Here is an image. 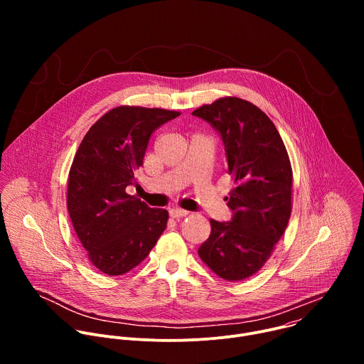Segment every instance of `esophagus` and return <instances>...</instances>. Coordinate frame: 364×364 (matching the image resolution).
I'll return each mask as SVG.
<instances>
[{"instance_id":"obj_1","label":"esophagus","mask_w":364,"mask_h":364,"mask_svg":"<svg viewBox=\"0 0 364 364\" xmlns=\"http://www.w3.org/2000/svg\"><path fill=\"white\" fill-rule=\"evenodd\" d=\"M188 212L187 210H183V209H178V207H173V209H170V216L174 218V219H178V218H184L187 216Z\"/></svg>"}]
</instances>
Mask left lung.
<instances>
[{
    "instance_id": "1",
    "label": "left lung",
    "mask_w": 364,
    "mask_h": 364,
    "mask_svg": "<svg viewBox=\"0 0 364 364\" xmlns=\"http://www.w3.org/2000/svg\"><path fill=\"white\" fill-rule=\"evenodd\" d=\"M194 117L209 122L226 151L230 222L210 220L212 232L198 247L203 262L226 281L256 274L268 261L291 216L292 170L274 122L239 97L203 105Z\"/></svg>"
}]
</instances>
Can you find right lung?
<instances>
[{
  "label": "right lung",
  "mask_w": 364,
  "mask_h": 364,
  "mask_svg": "<svg viewBox=\"0 0 364 364\" xmlns=\"http://www.w3.org/2000/svg\"><path fill=\"white\" fill-rule=\"evenodd\" d=\"M180 112L118 107L97 119L82 139L69 173L68 210L90 262L122 275L151 252L168 212L127 194L136 186L151 134Z\"/></svg>",
  "instance_id": "add662e5"
}]
</instances>
